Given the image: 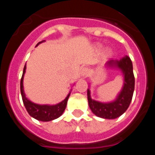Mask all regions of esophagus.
<instances>
[{"instance_id":"esophagus-1","label":"esophagus","mask_w":155,"mask_h":155,"mask_svg":"<svg viewBox=\"0 0 155 155\" xmlns=\"http://www.w3.org/2000/svg\"><path fill=\"white\" fill-rule=\"evenodd\" d=\"M88 74V69L87 68H83L81 70L80 72V76L82 78H86Z\"/></svg>"}]
</instances>
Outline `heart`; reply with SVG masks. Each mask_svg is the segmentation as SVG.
<instances>
[{
  "mask_svg": "<svg viewBox=\"0 0 155 155\" xmlns=\"http://www.w3.org/2000/svg\"><path fill=\"white\" fill-rule=\"evenodd\" d=\"M105 54L107 56H110L112 54V50L110 49H107V50H105Z\"/></svg>",
  "mask_w": 155,
  "mask_h": 155,
  "instance_id": "obj_1",
  "label": "heart"
}]
</instances>
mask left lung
I'll use <instances>...</instances> for the list:
<instances>
[{"label":"left lung","mask_w":155,"mask_h":155,"mask_svg":"<svg viewBox=\"0 0 155 155\" xmlns=\"http://www.w3.org/2000/svg\"><path fill=\"white\" fill-rule=\"evenodd\" d=\"M109 69H116L121 71L124 76V84L116 98L111 102H102L92 99L90 88H87V101L89 108L95 116L100 118L113 120L124 114L132 100L134 91V79L133 64L130 58L125 56L120 60H111L105 64Z\"/></svg>","instance_id":"8db88e82"}]
</instances>
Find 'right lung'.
<instances>
[{
  "mask_svg": "<svg viewBox=\"0 0 155 155\" xmlns=\"http://www.w3.org/2000/svg\"><path fill=\"white\" fill-rule=\"evenodd\" d=\"M45 42V40H42L41 42H38L36 46L42 42ZM26 70V64L25 65L24 70H23L22 77L21 79V83H20V88H21V94L22 97V101L24 103L25 107L26 109L28 114L33 117L34 119L39 121L48 122L51 120H56L59 118L63 113L64 112L68 103V100L69 98L70 94H71V90L69 94L67 95L65 98L61 102L56 104V105H40V104L34 103L31 101H30L25 95V93L24 91V85H23V79H24V75Z\"/></svg>",
  "mask_w": 155,
  "mask_h": 155,
  "instance_id": "obj_1",
  "label": "right lung"
}]
</instances>
